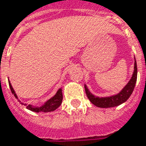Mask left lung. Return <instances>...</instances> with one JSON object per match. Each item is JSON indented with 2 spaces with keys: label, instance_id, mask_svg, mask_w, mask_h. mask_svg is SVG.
<instances>
[{
  "label": "left lung",
  "instance_id": "1",
  "mask_svg": "<svg viewBox=\"0 0 146 146\" xmlns=\"http://www.w3.org/2000/svg\"><path fill=\"white\" fill-rule=\"evenodd\" d=\"M137 73H138L137 63H136V61H135L134 73H133L131 78L129 80L127 84L117 95L110 96V97H105V98L96 97L94 95H92V93L89 92V90L87 88V86L84 85L86 95H87L88 98H89V100L91 101L92 104H94L96 106H98V107L110 108L119 106L120 104L123 103L124 102L127 101L129 98V97L131 95L132 92H133L134 88H135L136 81H137Z\"/></svg>",
  "mask_w": 146,
  "mask_h": 146
}]
</instances>
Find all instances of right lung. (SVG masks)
<instances>
[{
	"label": "right lung",
	"mask_w": 146,
	"mask_h": 146,
	"mask_svg": "<svg viewBox=\"0 0 146 146\" xmlns=\"http://www.w3.org/2000/svg\"><path fill=\"white\" fill-rule=\"evenodd\" d=\"M8 84H9V87H10V89H11V93L15 95V97L16 98H17V95L15 92L14 89L11 86L10 81H8ZM62 89H58V91L57 92V93L55 94L54 97H52L51 98H50L49 100L46 102L44 103V105H43L40 107H35V106H32L31 105H28L27 106V108L28 110H31L33 112H36V113H40V112H43V113H48V112H52L55 110L57 108H58L60 106V105L62 104Z\"/></svg>",
	"instance_id": "right-lung-1"
}]
</instances>
